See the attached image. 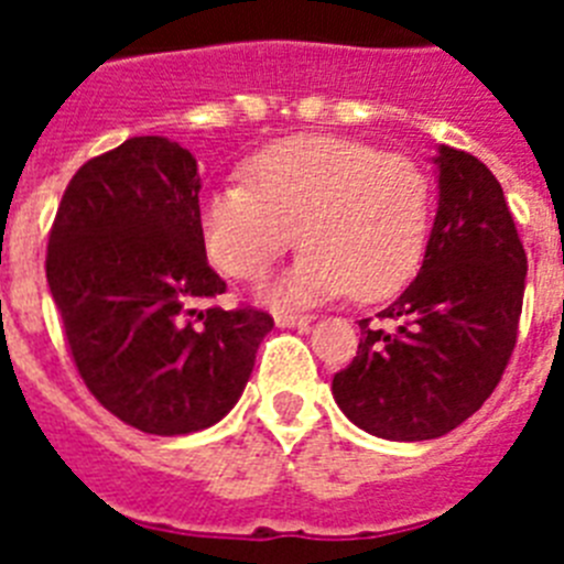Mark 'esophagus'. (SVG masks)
<instances>
[{"mask_svg":"<svg viewBox=\"0 0 564 564\" xmlns=\"http://www.w3.org/2000/svg\"><path fill=\"white\" fill-rule=\"evenodd\" d=\"M273 322H276L279 327H299V330H307L313 318L311 316H302V313L279 311V313H273Z\"/></svg>","mask_w":564,"mask_h":564,"instance_id":"34e87169","label":"esophagus"}]
</instances>
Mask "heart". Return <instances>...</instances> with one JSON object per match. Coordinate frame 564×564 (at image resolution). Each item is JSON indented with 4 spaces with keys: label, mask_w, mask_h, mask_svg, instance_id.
<instances>
[{
    "label": "heart",
    "mask_w": 564,
    "mask_h": 564,
    "mask_svg": "<svg viewBox=\"0 0 564 564\" xmlns=\"http://www.w3.org/2000/svg\"><path fill=\"white\" fill-rule=\"evenodd\" d=\"M430 220L432 183L412 158L330 134L259 152L246 183L212 188L200 208L208 257L234 279L265 273L299 231L307 248L268 288L276 302L390 296L415 273Z\"/></svg>",
    "instance_id": "b5f03b06"
}]
</instances>
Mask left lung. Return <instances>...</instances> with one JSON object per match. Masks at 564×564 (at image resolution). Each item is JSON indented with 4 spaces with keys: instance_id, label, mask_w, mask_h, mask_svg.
Wrapping results in <instances>:
<instances>
[{
    "instance_id": "1",
    "label": "left lung",
    "mask_w": 564,
    "mask_h": 564,
    "mask_svg": "<svg viewBox=\"0 0 564 564\" xmlns=\"http://www.w3.org/2000/svg\"><path fill=\"white\" fill-rule=\"evenodd\" d=\"M437 214L410 288L361 318L333 398L383 441H432L475 415L514 352L528 259L502 186L475 154L437 149Z\"/></svg>"
}]
</instances>
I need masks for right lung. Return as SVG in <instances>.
Listing matches in <instances>:
<instances>
[{
	"mask_svg": "<svg viewBox=\"0 0 564 564\" xmlns=\"http://www.w3.org/2000/svg\"><path fill=\"white\" fill-rule=\"evenodd\" d=\"M47 285L87 390L147 435L226 417L273 318L206 307L200 174L181 143L143 134L84 163L50 228Z\"/></svg>",
	"mask_w": 564,
	"mask_h": 564,
	"instance_id": "right-lung-1",
	"label": "right lung"
}]
</instances>
